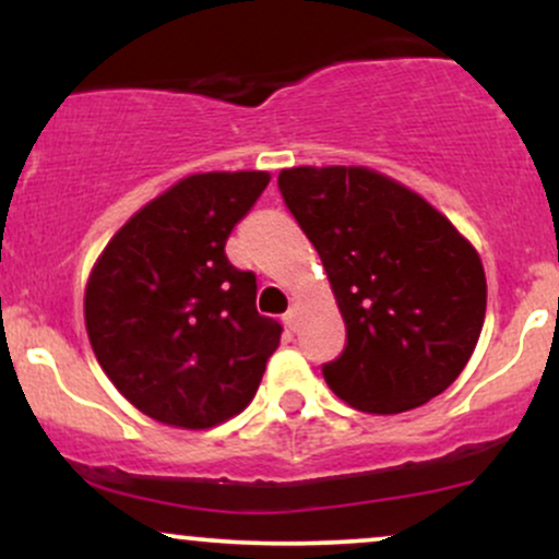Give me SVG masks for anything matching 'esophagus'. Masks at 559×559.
<instances>
[{"mask_svg":"<svg viewBox=\"0 0 559 559\" xmlns=\"http://www.w3.org/2000/svg\"><path fill=\"white\" fill-rule=\"evenodd\" d=\"M284 325L288 331H297V325H299V312H297V307H292V310L286 312L284 316Z\"/></svg>","mask_w":559,"mask_h":559,"instance_id":"obj_1","label":"esophagus"}]
</instances>
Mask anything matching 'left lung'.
Instances as JSON below:
<instances>
[{
    "label": "left lung",
    "instance_id": "left-lung-1",
    "mask_svg": "<svg viewBox=\"0 0 559 559\" xmlns=\"http://www.w3.org/2000/svg\"><path fill=\"white\" fill-rule=\"evenodd\" d=\"M278 189L346 325L344 352L323 365L333 394L378 415L441 394L484 329L486 275L473 243L426 199L368 168H288Z\"/></svg>",
    "mask_w": 559,
    "mask_h": 559
}]
</instances>
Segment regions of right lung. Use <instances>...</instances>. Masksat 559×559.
I'll list each match as a JSON object with an SVG mask.
<instances>
[{
	"instance_id": "1",
	"label": "right lung",
	"mask_w": 559,
	"mask_h": 559,
	"mask_svg": "<svg viewBox=\"0 0 559 559\" xmlns=\"http://www.w3.org/2000/svg\"><path fill=\"white\" fill-rule=\"evenodd\" d=\"M267 183L262 170L183 178L112 236L88 275L96 360L165 426L197 431L239 415L281 342V323L254 307V273L226 258L230 230Z\"/></svg>"
}]
</instances>
